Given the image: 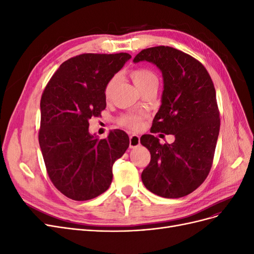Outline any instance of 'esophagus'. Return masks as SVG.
Returning <instances> with one entry per match:
<instances>
[{"instance_id":"1","label":"esophagus","mask_w":254,"mask_h":254,"mask_svg":"<svg viewBox=\"0 0 254 254\" xmlns=\"http://www.w3.org/2000/svg\"><path fill=\"white\" fill-rule=\"evenodd\" d=\"M140 145V136L137 134H131L129 136V146L130 148L137 147Z\"/></svg>"}]
</instances>
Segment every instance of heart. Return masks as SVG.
Segmentation results:
<instances>
[{"label":"heart","mask_w":254,"mask_h":254,"mask_svg":"<svg viewBox=\"0 0 254 254\" xmlns=\"http://www.w3.org/2000/svg\"><path fill=\"white\" fill-rule=\"evenodd\" d=\"M130 76L136 86V88L139 89L141 92L144 91L145 89H147L151 86H158V78L156 74L153 73L149 68L146 67H136L133 68V70L130 71ZM117 76H113L105 84V89H104V95L106 99H109L113 88L117 83ZM146 118V113L139 111V112H128L122 114L121 117L118 118L117 123L122 126L125 127L130 130H136L139 129L142 125L143 120Z\"/></svg>","instance_id":"1"}]
</instances>
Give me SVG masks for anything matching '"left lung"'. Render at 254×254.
Returning a JSON list of instances; mask_svg holds the SVG:
<instances>
[{"label": "left lung", "instance_id": "obj_1", "mask_svg": "<svg viewBox=\"0 0 254 254\" xmlns=\"http://www.w3.org/2000/svg\"><path fill=\"white\" fill-rule=\"evenodd\" d=\"M143 60L155 64L164 80L150 132L174 134L175 141L161 144L155 135H142L150 152L142 181L158 196L184 197L201 186L213 164L220 127L214 83L200 61L171 47L145 49L133 63Z\"/></svg>", "mask_w": 254, "mask_h": 254}]
</instances>
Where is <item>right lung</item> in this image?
Instances as JSON below:
<instances>
[{"label":"right lung","mask_w":254,"mask_h":254,"mask_svg":"<svg viewBox=\"0 0 254 254\" xmlns=\"http://www.w3.org/2000/svg\"><path fill=\"white\" fill-rule=\"evenodd\" d=\"M131 56L81 54L64 61L45 87L41 101L39 144L47 172L67 198L84 201L109 189L112 166L129 146L123 130L106 139L89 133V120L106 108L105 84Z\"/></svg>","instance_id":"obj_1"}]
</instances>
